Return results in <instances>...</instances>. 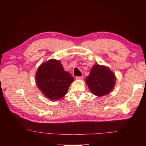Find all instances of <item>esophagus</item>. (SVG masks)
Segmentation results:
<instances>
[{
  "instance_id": "obj_1",
  "label": "esophagus",
  "mask_w": 146,
  "mask_h": 146,
  "mask_svg": "<svg viewBox=\"0 0 146 146\" xmlns=\"http://www.w3.org/2000/svg\"><path fill=\"white\" fill-rule=\"evenodd\" d=\"M83 78H84L83 76H76V80H82V79H83Z\"/></svg>"
}]
</instances>
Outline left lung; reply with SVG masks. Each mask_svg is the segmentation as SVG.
<instances>
[{
	"instance_id": "8db88e82",
	"label": "left lung",
	"mask_w": 146,
	"mask_h": 146,
	"mask_svg": "<svg viewBox=\"0 0 146 146\" xmlns=\"http://www.w3.org/2000/svg\"><path fill=\"white\" fill-rule=\"evenodd\" d=\"M115 82V74L108 67L99 64L93 66L90 74L86 78V83L91 92L97 97H102L110 93Z\"/></svg>"
}]
</instances>
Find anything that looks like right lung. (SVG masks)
I'll list each match as a JSON object with an SVG mask.
<instances>
[{"instance_id":"add662e5","label":"right lung","mask_w":146,"mask_h":146,"mask_svg":"<svg viewBox=\"0 0 146 146\" xmlns=\"http://www.w3.org/2000/svg\"><path fill=\"white\" fill-rule=\"evenodd\" d=\"M36 83L44 95L52 100H59L68 93L74 78L64 71L60 62L51 59L39 66L36 73Z\"/></svg>"}]
</instances>
